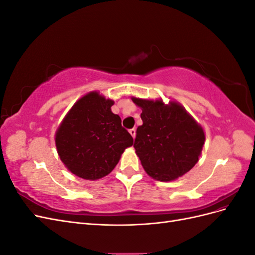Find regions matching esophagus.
I'll return each instance as SVG.
<instances>
[{
    "label": "esophagus",
    "instance_id": "obj_1",
    "mask_svg": "<svg viewBox=\"0 0 255 255\" xmlns=\"http://www.w3.org/2000/svg\"><path fill=\"white\" fill-rule=\"evenodd\" d=\"M129 134L133 136V138H135V136H136V128H130L129 129Z\"/></svg>",
    "mask_w": 255,
    "mask_h": 255
}]
</instances>
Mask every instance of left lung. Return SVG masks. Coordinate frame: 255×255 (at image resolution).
<instances>
[{
    "instance_id": "8db88e82",
    "label": "left lung",
    "mask_w": 255,
    "mask_h": 255,
    "mask_svg": "<svg viewBox=\"0 0 255 255\" xmlns=\"http://www.w3.org/2000/svg\"><path fill=\"white\" fill-rule=\"evenodd\" d=\"M132 101L142 111L134 148L145 172L161 182L188 172L198 163L205 141L201 126L177 102Z\"/></svg>"
}]
</instances>
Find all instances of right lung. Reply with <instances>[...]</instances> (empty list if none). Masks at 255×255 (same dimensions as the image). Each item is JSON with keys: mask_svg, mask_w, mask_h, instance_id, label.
Here are the masks:
<instances>
[{"mask_svg": "<svg viewBox=\"0 0 255 255\" xmlns=\"http://www.w3.org/2000/svg\"><path fill=\"white\" fill-rule=\"evenodd\" d=\"M114 101L97 91L81 98L66 115L55 134L58 155L73 174L98 180L113 171L121 154L133 144Z\"/></svg>", "mask_w": 255, "mask_h": 255, "instance_id": "add662e5", "label": "right lung"}]
</instances>
